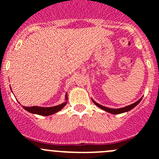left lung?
<instances>
[{
	"label": "left lung",
	"instance_id": "obj_1",
	"mask_svg": "<svg viewBox=\"0 0 159 159\" xmlns=\"http://www.w3.org/2000/svg\"><path fill=\"white\" fill-rule=\"evenodd\" d=\"M142 100V98L140 99H139V100L137 101V102H135L134 103H133V104H130L129 105V106H127L125 107H123V108H119V109H111V108H108V107H103L102 106V105L99 104V103H97L96 102H95V101L92 99V101H93V102L95 103L96 106L99 107V108H101V109H102V110L106 111L109 112V113H111V114H121V113H123V112H127L128 111L131 110L132 108H134V107L137 106L139 103L140 102V101Z\"/></svg>",
	"mask_w": 159,
	"mask_h": 159
}]
</instances>
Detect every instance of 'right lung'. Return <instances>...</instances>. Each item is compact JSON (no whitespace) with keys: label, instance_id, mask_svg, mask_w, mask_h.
Here are the masks:
<instances>
[{"label":"right lung","instance_id":"add662e5","mask_svg":"<svg viewBox=\"0 0 159 159\" xmlns=\"http://www.w3.org/2000/svg\"><path fill=\"white\" fill-rule=\"evenodd\" d=\"M65 99H67V94L65 95ZM67 102H63L60 105H57L55 107H23L25 110L27 111L30 112L32 114H37L40 116H48L50 115H52L54 113H57L59 111H60L66 105Z\"/></svg>","mask_w":159,"mask_h":159}]
</instances>
